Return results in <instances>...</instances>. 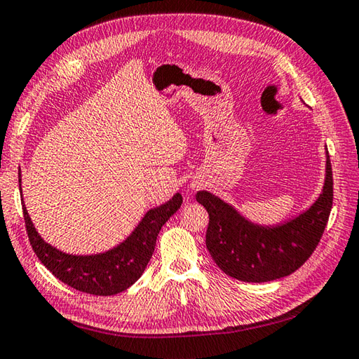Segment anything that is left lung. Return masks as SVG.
I'll return each instance as SVG.
<instances>
[{
	"instance_id": "8db88e82",
	"label": "left lung",
	"mask_w": 359,
	"mask_h": 359,
	"mask_svg": "<svg viewBox=\"0 0 359 359\" xmlns=\"http://www.w3.org/2000/svg\"><path fill=\"white\" fill-rule=\"evenodd\" d=\"M206 208V246L223 273L241 282H269L290 276L311 257L333 206V172L327 158L324 190L313 206L276 228L246 222L229 204L209 192L196 194Z\"/></svg>"
}]
</instances>
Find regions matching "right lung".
Segmentation results:
<instances>
[{"mask_svg": "<svg viewBox=\"0 0 359 359\" xmlns=\"http://www.w3.org/2000/svg\"><path fill=\"white\" fill-rule=\"evenodd\" d=\"M181 203L182 196L177 194L163 206L149 210L123 243L96 255H69L57 251L36 233L25 206L23 217L34 252L58 280L88 294L113 296L131 287L141 277L155 251L161 228L181 208Z\"/></svg>", "mask_w": 359, "mask_h": 359, "instance_id": "obj_1", "label": "right lung"}]
</instances>
